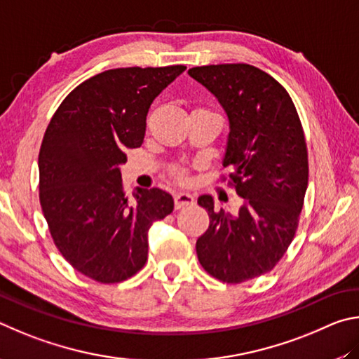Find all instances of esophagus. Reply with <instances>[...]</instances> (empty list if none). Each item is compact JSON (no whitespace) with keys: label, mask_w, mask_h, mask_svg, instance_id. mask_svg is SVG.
<instances>
[{"label":"esophagus","mask_w":359,"mask_h":359,"mask_svg":"<svg viewBox=\"0 0 359 359\" xmlns=\"http://www.w3.org/2000/svg\"><path fill=\"white\" fill-rule=\"evenodd\" d=\"M194 205V196L189 192H178L175 194V208H184V206Z\"/></svg>","instance_id":"esophagus-1"}]
</instances>
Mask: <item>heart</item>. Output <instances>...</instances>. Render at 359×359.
<instances>
[{
    "mask_svg": "<svg viewBox=\"0 0 359 359\" xmlns=\"http://www.w3.org/2000/svg\"><path fill=\"white\" fill-rule=\"evenodd\" d=\"M175 175H176V178L181 180V181L186 180V172H184V170H181V168H176V170H175Z\"/></svg>",
    "mask_w": 359,
    "mask_h": 359,
    "instance_id": "heart-1",
    "label": "heart"
}]
</instances>
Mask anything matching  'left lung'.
I'll use <instances>...</instances> for the list:
<instances>
[{"instance_id":"obj_1","label":"left lung","mask_w":359,"mask_h":359,"mask_svg":"<svg viewBox=\"0 0 359 359\" xmlns=\"http://www.w3.org/2000/svg\"><path fill=\"white\" fill-rule=\"evenodd\" d=\"M187 74L227 113L222 163L243 198L230 215L211 196L198 197L210 227L197 240V257L212 278L241 284L271 271L297 231L309 176L303 126L285 88L259 67L211 65Z\"/></svg>"}]
</instances>
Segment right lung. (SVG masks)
Here are the masks:
<instances>
[{"label": "right lung", "instance_id": "1", "mask_svg": "<svg viewBox=\"0 0 359 359\" xmlns=\"http://www.w3.org/2000/svg\"><path fill=\"white\" fill-rule=\"evenodd\" d=\"M186 66L119 67L67 94L43 135L39 200L62 257L86 278L115 284L148 259V230L173 211L157 189L123 191L124 151L138 148L149 105Z\"/></svg>", "mask_w": 359, "mask_h": 359}]
</instances>
